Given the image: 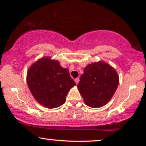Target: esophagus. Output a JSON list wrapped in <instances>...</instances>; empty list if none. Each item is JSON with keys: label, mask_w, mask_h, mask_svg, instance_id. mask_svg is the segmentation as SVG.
<instances>
[{"label": "esophagus", "mask_w": 146, "mask_h": 146, "mask_svg": "<svg viewBox=\"0 0 146 146\" xmlns=\"http://www.w3.org/2000/svg\"><path fill=\"white\" fill-rule=\"evenodd\" d=\"M75 81L76 84L79 83V78H76V79H75Z\"/></svg>", "instance_id": "esophagus-1"}]
</instances>
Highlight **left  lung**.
Returning <instances> with one entry per match:
<instances>
[{
	"mask_svg": "<svg viewBox=\"0 0 146 146\" xmlns=\"http://www.w3.org/2000/svg\"><path fill=\"white\" fill-rule=\"evenodd\" d=\"M83 71L77 87L85 103L92 108L105 105L118 87L116 70L108 63L98 61L88 65Z\"/></svg>",
	"mask_w": 146,
	"mask_h": 146,
	"instance_id": "left-lung-1",
	"label": "left lung"
}]
</instances>
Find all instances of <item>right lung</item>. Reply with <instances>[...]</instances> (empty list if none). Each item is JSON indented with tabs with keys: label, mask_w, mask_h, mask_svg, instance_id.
Masks as SVG:
<instances>
[{
	"label": "right lung",
	"mask_w": 146,
	"mask_h": 146,
	"mask_svg": "<svg viewBox=\"0 0 146 146\" xmlns=\"http://www.w3.org/2000/svg\"><path fill=\"white\" fill-rule=\"evenodd\" d=\"M27 83L35 99L49 108L64 104L69 91L76 85L68 69L50 57L42 58L30 67Z\"/></svg>",
	"instance_id": "obj_1"
}]
</instances>
